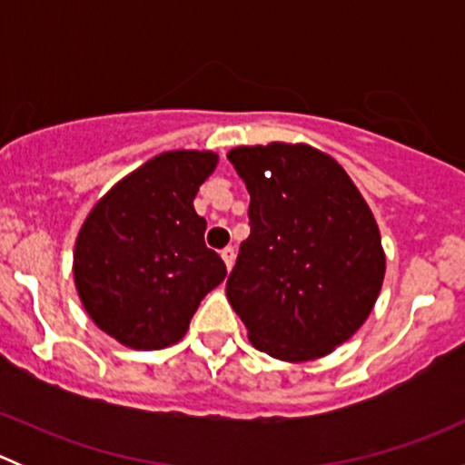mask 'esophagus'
<instances>
[{"mask_svg":"<svg viewBox=\"0 0 465 465\" xmlns=\"http://www.w3.org/2000/svg\"><path fill=\"white\" fill-rule=\"evenodd\" d=\"M220 256H223V261H224V265H227V270H232L233 261H236V252H233V247H224V250L220 252Z\"/></svg>","mask_w":465,"mask_h":465,"instance_id":"esophagus-1","label":"esophagus"}]
</instances>
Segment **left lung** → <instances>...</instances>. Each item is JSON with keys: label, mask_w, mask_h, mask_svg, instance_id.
Segmentation results:
<instances>
[{"label": "left lung", "mask_w": 465, "mask_h": 465, "mask_svg": "<svg viewBox=\"0 0 465 465\" xmlns=\"http://www.w3.org/2000/svg\"><path fill=\"white\" fill-rule=\"evenodd\" d=\"M252 233L227 299L252 346L283 362L332 353L371 315L384 281L380 229L349 173L320 148L238 145Z\"/></svg>", "instance_id": "8db88e82"}]
</instances>
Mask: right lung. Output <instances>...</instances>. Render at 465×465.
I'll return each mask as SVG.
<instances>
[{
	"mask_svg": "<svg viewBox=\"0 0 465 465\" xmlns=\"http://www.w3.org/2000/svg\"><path fill=\"white\" fill-rule=\"evenodd\" d=\"M211 150H168L116 182L87 213L74 247V283L89 320L119 344L157 351L189 331L227 267L204 245L200 186Z\"/></svg>",
	"mask_w": 465,
	"mask_h": 465,
	"instance_id": "right-lung-1",
	"label": "right lung"
}]
</instances>
